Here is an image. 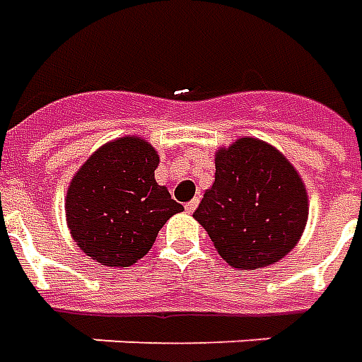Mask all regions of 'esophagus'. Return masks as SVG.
<instances>
[{"mask_svg":"<svg viewBox=\"0 0 362 362\" xmlns=\"http://www.w3.org/2000/svg\"><path fill=\"white\" fill-rule=\"evenodd\" d=\"M197 206H199V199H193V201L187 202L185 210L189 212V214H191V212H194V209H197Z\"/></svg>","mask_w":362,"mask_h":362,"instance_id":"obj_1","label":"esophagus"}]
</instances>
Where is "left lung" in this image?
Here are the masks:
<instances>
[{
	"label": "left lung",
	"mask_w": 362,
	"mask_h": 362,
	"mask_svg": "<svg viewBox=\"0 0 362 362\" xmlns=\"http://www.w3.org/2000/svg\"><path fill=\"white\" fill-rule=\"evenodd\" d=\"M194 218L235 269L267 267L296 245L308 220L302 179L283 153L242 138L216 153L214 185Z\"/></svg>",
	"instance_id": "1"
}]
</instances>
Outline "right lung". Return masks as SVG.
I'll list each match as a JSON object with an SVG mask.
<instances>
[{"label":"right lung","instance_id":"obj_1","mask_svg":"<svg viewBox=\"0 0 362 362\" xmlns=\"http://www.w3.org/2000/svg\"><path fill=\"white\" fill-rule=\"evenodd\" d=\"M160 158L140 138H120L81 165L66 197L78 245L107 267H128L152 250L161 226L181 212L153 179Z\"/></svg>","mask_w":362,"mask_h":362}]
</instances>
